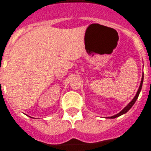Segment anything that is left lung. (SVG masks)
I'll list each match as a JSON object with an SVG mask.
<instances>
[{
  "label": "left lung",
  "instance_id": "left-lung-1",
  "mask_svg": "<svg viewBox=\"0 0 151 151\" xmlns=\"http://www.w3.org/2000/svg\"><path fill=\"white\" fill-rule=\"evenodd\" d=\"M143 81H144V74H142V78H141V84H140V86H139L138 90H137V93H136L135 96L134 97V99H132V100L131 101L130 103H128V104L126 106L124 107V108L122 110L121 112H119V113L116 114V115H113V116H111V117H109V119H115V118H116V117H119V116H120V115H123V114H124V113H126V112H128V110L132 108V106H133V105L134 104V103H135V102H136V100H137V98H138L139 93H140V92H141V87H142V84H143Z\"/></svg>",
  "mask_w": 151,
  "mask_h": 151
}]
</instances>
